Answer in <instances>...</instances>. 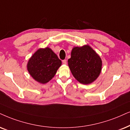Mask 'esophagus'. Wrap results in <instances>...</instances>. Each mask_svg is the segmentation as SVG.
<instances>
[{"label":"esophagus","mask_w":130,"mask_h":130,"mask_svg":"<svg viewBox=\"0 0 130 130\" xmlns=\"http://www.w3.org/2000/svg\"><path fill=\"white\" fill-rule=\"evenodd\" d=\"M62 63H63V64H64V65H67V60H62Z\"/></svg>","instance_id":"obj_1"}]
</instances>
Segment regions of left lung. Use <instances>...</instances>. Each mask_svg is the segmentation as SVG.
I'll use <instances>...</instances> for the list:
<instances>
[{"label": "left lung", "mask_w": 130, "mask_h": 130, "mask_svg": "<svg viewBox=\"0 0 130 130\" xmlns=\"http://www.w3.org/2000/svg\"><path fill=\"white\" fill-rule=\"evenodd\" d=\"M68 63L74 78L83 85L96 80L102 70L101 57L89 45L73 47Z\"/></svg>", "instance_id": "8db88e82"}]
</instances>
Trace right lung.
Here are the masks:
<instances>
[{
  "mask_svg": "<svg viewBox=\"0 0 130 130\" xmlns=\"http://www.w3.org/2000/svg\"><path fill=\"white\" fill-rule=\"evenodd\" d=\"M62 62L50 48H39L30 57L27 69L33 78L41 84H45L52 79Z\"/></svg>",
  "mask_w": 130,
  "mask_h": 130,
  "instance_id": "add662e5",
  "label": "right lung"
}]
</instances>
